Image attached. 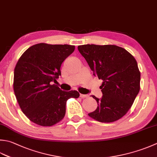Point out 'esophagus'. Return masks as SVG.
I'll list each match as a JSON object with an SVG mask.
<instances>
[{
  "instance_id": "34e87169",
  "label": "esophagus",
  "mask_w": 157,
  "mask_h": 157,
  "mask_svg": "<svg viewBox=\"0 0 157 157\" xmlns=\"http://www.w3.org/2000/svg\"><path fill=\"white\" fill-rule=\"evenodd\" d=\"M88 97V94H80V97L81 98H86Z\"/></svg>"
}]
</instances>
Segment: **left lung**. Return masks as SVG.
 Here are the masks:
<instances>
[{
    "mask_svg": "<svg viewBox=\"0 0 157 157\" xmlns=\"http://www.w3.org/2000/svg\"><path fill=\"white\" fill-rule=\"evenodd\" d=\"M78 50L94 76L102 79L103 96L97 108L88 116L101 122H112L129 110L140 89V72L135 58L125 49L114 45H79Z\"/></svg>",
    "mask_w": 157,
    "mask_h": 157,
    "instance_id": "obj_1",
    "label": "left lung"
}]
</instances>
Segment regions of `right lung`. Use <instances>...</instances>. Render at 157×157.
I'll return each instance as SVG.
<instances>
[{
	"label": "right lung",
	"mask_w": 157,
	"mask_h": 157,
	"mask_svg": "<svg viewBox=\"0 0 157 157\" xmlns=\"http://www.w3.org/2000/svg\"><path fill=\"white\" fill-rule=\"evenodd\" d=\"M75 50L71 45L38 44L24 52L14 69L13 90L21 111L30 121L44 127L59 122L76 90L64 91L56 84L63 61Z\"/></svg>",
	"instance_id": "1"
}]
</instances>
